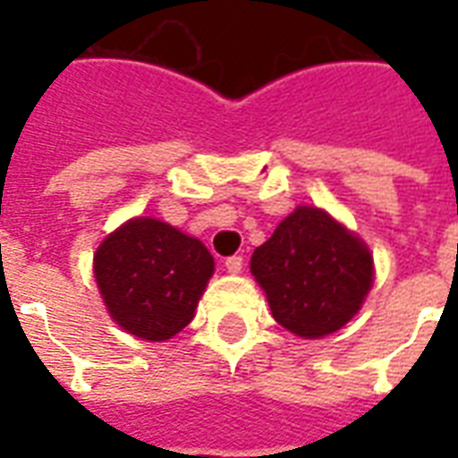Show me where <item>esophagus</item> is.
Here are the masks:
<instances>
[{
    "instance_id": "34e87169",
    "label": "esophagus",
    "mask_w": 458,
    "mask_h": 458,
    "mask_svg": "<svg viewBox=\"0 0 458 458\" xmlns=\"http://www.w3.org/2000/svg\"><path fill=\"white\" fill-rule=\"evenodd\" d=\"M242 265H245V262H242L240 255H233V258L225 259V269H228L230 275H240V272H242Z\"/></svg>"
}]
</instances>
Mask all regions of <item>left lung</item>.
<instances>
[{
    "mask_svg": "<svg viewBox=\"0 0 458 458\" xmlns=\"http://www.w3.org/2000/svg\"><path fill=\"white\" fill-rule=\"evenodd\" d=\"M250 269L277 324L301 338L344 328L373 287L363 240L314 206H299L252 252Z\"/></svg>",
    "mask_w": 458,
    "mask_h": 458,
    "instance_id": "1",
    "label": "left lung"
}]
</instances>
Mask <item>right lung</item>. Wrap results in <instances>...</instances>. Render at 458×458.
Listing matches in <instances>:
<instances>
[{"mask_svg":"<svg viewBox=\"0 0 458 458\" xmlns=\"http://www.w3.org/2000/svg\"><path fill=\"white\" fill-rule=\"evenodd\" d=\"M95 282L127 334L166 341L189 327L216 262L200 240L157 218H131L100 242Z\"/></svg>","mask_w":458,"mask_h":458,"instance_id":"add662e5","label":"right lung"}]
</instances>
